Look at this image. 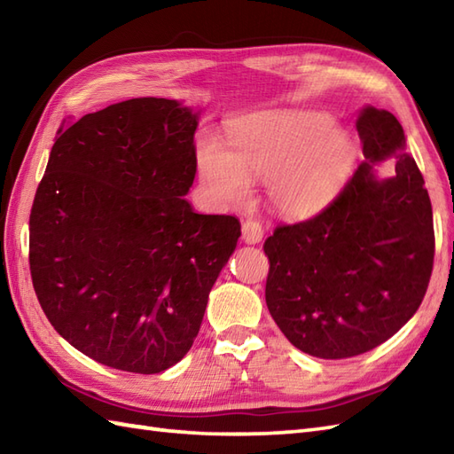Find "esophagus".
<instances>
[{
  "label": "esophagus",
  "instance_id": "34e87169",
  "mask_svg": "<svg viewBox=\"0 0 454 454\" xmlns=\"http://www.w3.org/2000/svg\"><path fill=\"white\" fill-rule=\"evenodd\" d=\"M264 230L257 220H246L241 226V239L246 243H259L262 239Z\"/></svg>",
  "mask_w": 454,
  "mask_h": 454
}]
</instances>
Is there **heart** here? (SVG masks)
<instances>
[{
	"instance_id": "b5f03b06",
	"label": "heart",
	"mask_w": 454,
	"mask_h": 454,
	"mask_svg": "<svg viewBox=\"0 0 454 454\" xmlns=\"http://www.w3.org/2000/svg\"><path fill=\"white\" fill-rule=\"evenodd\" d=\"M355 159L353 139L330 116L312 111L266 113L230 132V151L211 139L200 151L208 193L226 205L249 200L251 180H264L276 211L307 218L341 190Z\"/></svg>"
}]
</instances>
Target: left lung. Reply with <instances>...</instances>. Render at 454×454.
I'll list each match as a JSON object with an SVG mask.
<instances>
[{
	"label": "left lung",
	"mask_w": 454,
	"mask_h": 454,
	"mask_svg": "<svg viewBox=\"0 0 454 454\" xmlns=\"http://www.w3.org/2000/svg\"><path fill=\"white\" fill-rule=\"evenodd\" d=\"M364 159L335 200L264 241L266 307L303 353L348 358L387 341L420 307L434 269L432 201L389 111L364 107ZM393 156L391 179L373 167Z\"/></svg>",
	"instance_id": "obj_1"
}]
</instances>
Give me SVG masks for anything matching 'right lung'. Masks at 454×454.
Here are the masks:
<instances>
[{
  "label": "right lung",
  "instance_id": "obj_1",
  "mask_svg": "<svg viewBox=\"0 0 454 454\" xmlns=\"http://www.w3.org/2000/svg\"><path fill=\"white\" fill-rule=\"evenodd\" d=\"M197 114L114 103L57 130L30 211L32 286L51 326L98 363L159 374L190 351L241 226L185 200Z\"/></svg>",
  "mask_w": 454,
  "mask_h": 454
}]
</instances>
